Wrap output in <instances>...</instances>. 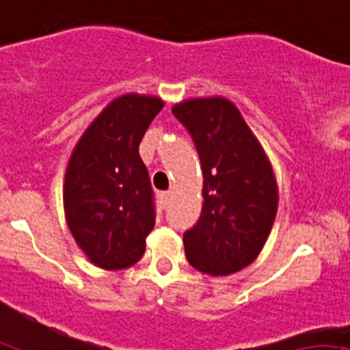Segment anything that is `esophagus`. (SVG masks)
<instances>
[{
  "mask_svg": "<svg viewBox=\"0 0 350 350\" xmlns=\"http://www.w3.org/2000/svg\"><path fill=\"white\" fill-rule=\"evenodd\" d=\"M172 197H174V193H172L170 190H168V192H161V193H160L161 205H163V207H167V205L172 202Z\"/></svg>",
  "mask_w": 350,
  "mask_h": 350,
  "instance_id": "1",
  "label": "esophagus"
}]
</instances>
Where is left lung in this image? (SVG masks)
Segmentation results:
<instances>
[{
	"label": "left lung",
	"mask_w": 350,
	"mask_h": 350,
	"mask_svg": "<svg viewBox=\"0 0 350 350\" xmlns=\"http://www.w3.org/2000/svg\"><path fill=\"white\" fill-rule=\"evenodd\" d=\"M174 116L190 133L204 174V205L183 234L190 265L211 276H228L258 258L278 208L275 174L265 150L224 97L175 104Z\"/></svg>",
	"instance_id": "8db88e82"
}]
</instances>
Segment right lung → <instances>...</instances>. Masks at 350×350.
Here are the masks:
<instances>
[{"label":"right lung","instance_id":"obj_1","mask_svg":"<svg viewBox=\"0 0 350 350\" xmlns=\"http://www.w3.org/2000/svg\"><path fill=\"white\" fill-rule=\"evenodd\" d=\"M161 107L163 100L153 96L118 97L85 129L68 160L67 224L99 268H128L145 253L154 196L138 148Z\"/></svg>","mask_w":350,"mask_h":350}]
</instances>
